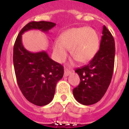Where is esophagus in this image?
Listing matches in <instances>:
<instances>
[{"label":"esophagus","mask_w":129,"mask_h":129,"mask_svg":"<svg viewBox=\"0 0 129 129\" xmlns=\"http://www.w3.org/2000/svg\"><path fill=\"white\" fill-rule=\"evenodd\" d=\"M70 74H71V71L65 69L64 70V77H68V75H70Z\"/></svg>","instance_id":"obj_1"}]
</instances>
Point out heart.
<instances>
[{"label":"heart","mask_w":129,"mask_h":129,"mask_svg":"<svg viewBox=\"0 0 129 129\" xmlns=\"http://www.w3.org/2000/svg\"><path fill=\"white\" fill-rule=\"evenodd\" d=\"M100 45L97 32L90 27L70 28L61 34L59 41L54 42L53 53L56 59L63 61L67 56V50L70 49L72 56L84 63L93 59Z\"/></svg>","instance_id":"heart-1"}]
</instances>
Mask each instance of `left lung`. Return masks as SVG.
Here are the masks:
<instances>
[{
	"mask_svg": "<svg viewBox=\"0 0 129 129\" xmlns=\"http://www.w3.org/2000/svg\"><path fill=\"white\" fill-rule=\"evenodd\" d=\"M115 53L113 37L104 25L99 51L88 64L75 70L79 76L80 83L73 92L79 103L92 105L104 95L113 76Z\"/></svg>",
	"mask_w": 129,
	"mask_h": 129,
	"instance_id": "1",
	"label": "left lung"
}]
</instances>
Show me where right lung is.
<instances>
[{"label": "right lung", "mask_w": 129, "mask_h": 129, "mask_svg": "<svg viewBox=\"0 0 129 129\" xmlns=\"http://www.w3.org/2000/svg\"><path fill=\"white\" fill-rule=\"evenodd\" d=\"M55 25L48 21L29 22L20 31L14 45L13 62L18 87L27 100L39 106L52 100L56 83L63 76V67L45 51L34 53L27 50L22 43V34L34 29L48 32Z\"/></svg>", "instance_id": "obj_1"}]
</instances>
